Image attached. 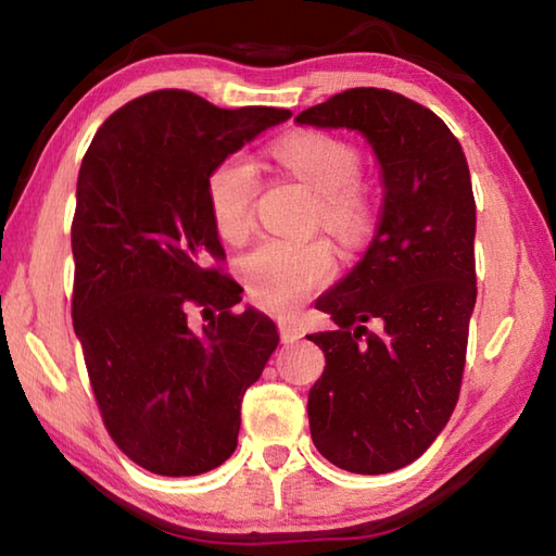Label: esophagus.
<instances>
[{
  "mask_svg": "<svg viewBox=\"0 0 556 556\" xmlns=\"http://www.w3.org/2000/svg\"><path fill=\"white\" fill-rule=\"evenodd\" d=\"M279 336H281V341H285V343H294V341H299L301 336H304V328H301V324L294 321V318H281Z\"/></svg>",
  "mask_w": 556,
  "mask_h": 556,
  "instance_id": "34e87169",
  "label": "esophagus"
}]
</instances>
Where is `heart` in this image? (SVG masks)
<instances>
[{
  "mask_svg": "<svg viewBox=\"0 0 556 556\" xmlns=\"http://www.w3.org/2000/svg\"><path fill=\"white\" fill-rule=\"evenodd\" d=\"M277 162L318 195V218L345 244L368 238L375 223L372 199L357 184L363 159L357 149L324 131H294L271 147ZM260 191L257 166L244 154L220 159L205 178V201L215 230L238 242L252 228V208ZM336 269L331 242L262 240L240 262V275L252 299L271 312H289L314 289L326 285Z\"/></svg>",
  "mask_w": 556,
  "mask_h": 556,
  "instance_id": "obj_1",
  "label": "heart"
}]
</instances>
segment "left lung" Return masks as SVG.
<instances>
[{"mask_svg": "<svg viewBox=\"0 0 556 556\" xmlns=\"http://www.w3.org/2000/svg\"><path fill=\"white\" fill-rule=\"evenodd\" d=\"M296 122L357 131L380 164L375 238L316 299L336 328L306 336L326 355L308 427L333 466L390 473L425 454L458 402L476 306L466 154L444 119L390 90L338 92Z\"/></svg>", "mask_w": 556, "mask_h": 556, "instance_id": "1", "label": "left lung"}]
</instances>
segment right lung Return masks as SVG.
Masks as SVG:
<instances>
[{
    "instance_id": "obj_1",
    "label": "right lung",
    "mask_w": 556,
    "mask_h": 556,
    "mask_svg": "<svg viewBox=\"0 0 556 556\" xmlns=\"http://www.w3.org/2000/svg\"><path fill=\"white\" fill-rule=\"evenodd\" d=\"M289 117L156 90L110 115L83 156L73 328L110 437L152 473L199 476L232 456L244 392L279 343L269 316L232 312L242 287L208 267L225 252L205 178Z\"/></svg>"
}]
</instances>
